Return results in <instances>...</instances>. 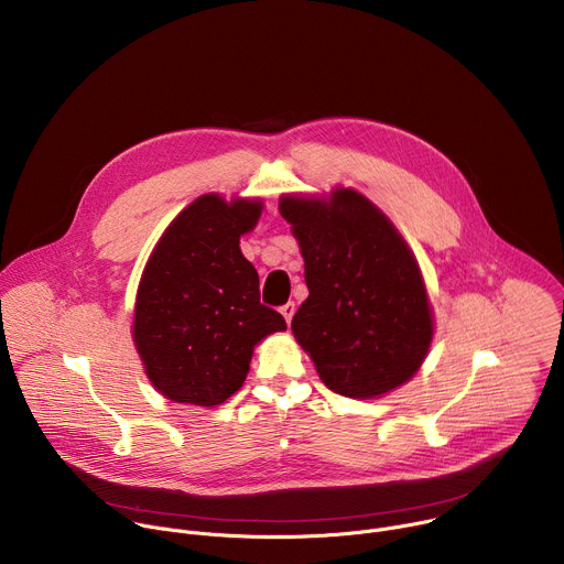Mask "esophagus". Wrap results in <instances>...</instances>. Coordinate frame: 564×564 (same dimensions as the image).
<instances>
[{
  "mask_svg": "<svg viewBox=\"0 0 564 564\" xmlns=\"http://www.w3.org/2000/svg\"><path fill=\"white\" fill-rule=\"evenodd\" d=\"M281 314L285 316V321H288V324H290L292 316H294V301H288L285 305H281Z\"/></svg>",
  "mask_w": 564,
  "mask_h": 564,
  "instance_id": "34e87169",
  "label": "esophagus"
}]
</instances>
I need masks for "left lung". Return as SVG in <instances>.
Returning <instances> with one entry per match:
<instances>
[{
    "label": "left lung",
    "mask_w": 564,
    "mask_h": 564,
    "mask_svg": "<svg viewBox=\"0 0 564 564\" xmlns=\"http://www.w3.org/2000/svg\"><path fill=\"white\" fill-rule=\"evenodd\" d=\"M305 261L307 299L292 333L330 390L379 397L422 366L433 318L420 265L392 223L359 192L283 196Z\"/></svg>",
    "instance_id": "obj_1"
}]
</instances>
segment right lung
<instances>
[{
	"label": "right lung",
	"instance_id": "add662e5",
	"mask_svg": "<svg viewBox=\"0 0 564 564\" xmlns=\"http://www.w3.org/2000/svg\"><path fill=\"white\" fill-rule=\"evenodd\" d=\"M261 200L207 194L158 240L135 299L133 341L147 377L172 401L223 404L243 386L254 346L285 318L261 303L259 274L240 252Z\"/></svg>",
	"mask_w": 564,
	"mask_h": 564
}]
</instances>
